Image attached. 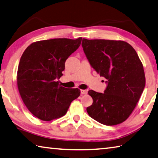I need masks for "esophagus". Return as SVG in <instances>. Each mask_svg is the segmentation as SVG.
Listing matches in <instances>:
<instances>
[{
	"label": "esophagus",
	"mask_w": 158,
	"mask_h": 158,
	"mask_svg": "<svg viewBox=\"0 0 158 158\" xmlns=\"http://www.w3.org/2000/svg\"><path fill=\"white\" fill-rule=\"evenodd\" d=\"M87 90H85V89H82L81 90V94H82V95L87 94Z\"/></svg>",
	"instance_id": "obj_1"
}]
</instances>
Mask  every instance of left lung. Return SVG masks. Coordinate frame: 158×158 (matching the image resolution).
<instances>
[{"mask_svg": "<svg viewBox=\"0 0 158 158\" xmlns=\"http://www.w3.org/2000/svg\"><path fill=\"white\" fill-rule=\"evenodd\" d=\"M82 46L93 69L107 80L104 93L89 90L91 117L106 126L126 121L131 114L146 84L143 64L131 45L123 41L83 39Z\"/></svg>", "mask_w": 158, "mask_h": 158, "instance_id": "1", "label": "left lung"}]
</instances>
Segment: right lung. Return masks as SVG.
<instances>
[{"label": "right lung", "instance_id": "1", "mask_svg": "<svg viewBox=\"0 0 158 158\" xmlns=\"http://www.w3.org/2000/svg\"><path fill=\"white\" fill-rule=\"evenodd\" d=\"M81 41L82 37L36 41L22 55L17 71L19 92L25 106L40 119L62 117L81 94L77 88L63 87L57 81L63 75L66 59L78 48Z\"/></svg>", "mask_w": 158, "mask_h": 158}]
</instances>
